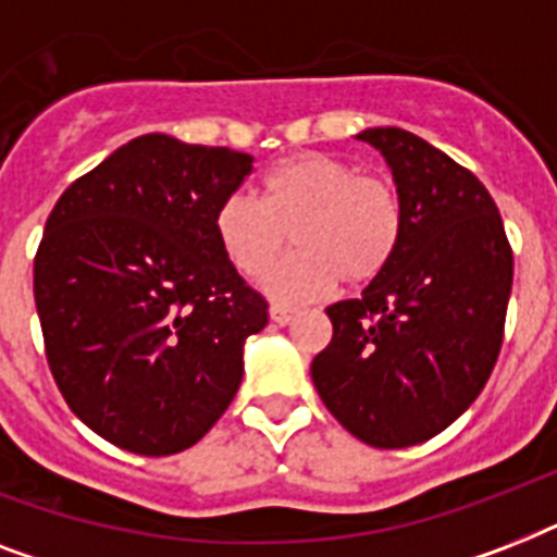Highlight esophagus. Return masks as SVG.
<instances>
[{"label": "esophagus", "instance_id": "esophagus-1", "mask_svg": "<svg viewBox=\"0 0 557 557\" xmlns=\"http://www.w3.org/2000/svg\"><path fill=\"white\" fill-rule=\"evenodd\" d=\"M269 314H271V321L274 323H280V326H286V323H292L297 318V309H292V306H280V304H274L269 309Z\"/></svg>", "mask_w": 557, "mask_h": 557}]
</instances>
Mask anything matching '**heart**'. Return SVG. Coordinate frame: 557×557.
<instances>
[{
    "label": "heart",
    "instance_id": "1",
    "mask_svg": "<svg viewBox=\"0 0 557 557\" xmlns=\"http://www.w3.org/2000/svg\"><path fill=\"white\" fill-rule=\"evenodd\" d=\"M296 231L301 251L273 268ZM213 234L243 277L262 280L274 300L297 304L326 295L338 280L367 286L396 260L405 210L389 182L358 176L344 159L297 152L260 178V201L231 193L216 208Z\"/></svg>",
    "mask_w": 557,
    "mask_h": 557
}]
</instances>
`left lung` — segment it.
<instances>
[{
    "instance_id": "8db88e82",
    "label": "left lung",
    "mask_w": 557,
    "mask_h": 557,
    "mask_svg": "<svg viewBox=\"0 0 557 557\" xmlns=\"http://www.w3.org/2000/svg\"><path fill=\"white\" fill-rule=\"evenodd\" d=\"M356 138L384 156L405 234L396 260L326 309L330 347L312 361L323 405L372 448H410L442 433L480 396L500 356L511 248L480 178L398 126Z\"/></svg>"
}]
</instances>
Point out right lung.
<instances>
[{"instance_id":"obj_1","label":"right lung","mask_w":557,"mask_h":557,"mask_svg":"<svg viewBox=\"0 0 557 557\" xmlns=\"http://www.w3.org/2000/svg\"><path fill=\"white\" fill-rule=\"evenodd\" d=\"M253 156L150 133L117 147L51 210L34 260L46 356L86 428L141 457L190 448L243 381L269 304L213 216Z\"/></svg>"}]
</instances>
